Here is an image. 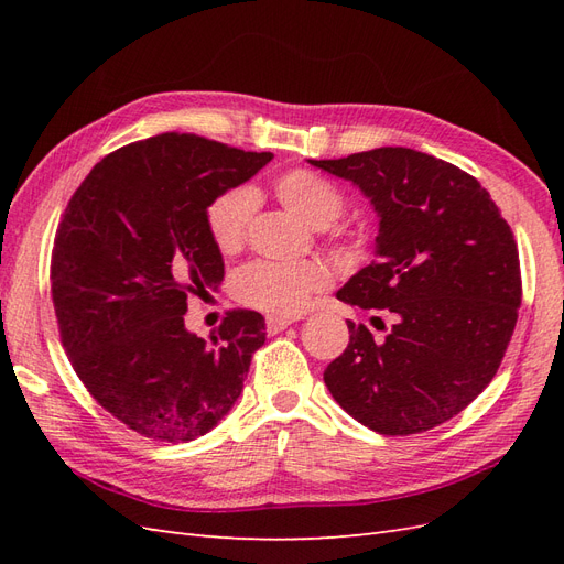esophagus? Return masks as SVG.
<instances>
[{"label":"esophagus","mask_w":564,"mask_h":564,"mask_svg":"<svg viewBox=\"0 0 564 564\" xmlns=\"http://www.w3.org/2000/svg\"><path fill=\"white\" fill-rule=\"evenodd\" d=\"M289 324H294V317H280V315H268L265 317V332L268 334H280Z\"/></svg>","instance_id":"obj_1"}]
</instances>
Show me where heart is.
I'll list each match as a JSON object with an SVG mask.
<instances>
[{
	"mask_svg": "<svg viewBox=\"0 0 564 564\" xmlns=\"http://www.w3.org/2000/svg\"><path fill=\"white\" fill-rule=\"evenodd\" d=\"M275 195L284 207L311 228H327L344 212L338 187L311 169H294L275 181ZM259 197L247 185L214 197L207 207V228L214 245L232 253L242 247ZM332 284V268L317 259L292 263L253 261L235 275V296L249 308L270 315H296L315 292Z\"/></svg>",
	"mask_w": 564,
	"mask_h": 564,
	"instance_id": "obj_1",
	"label": "heart"
}]
</instances>
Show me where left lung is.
I'll return each mask as SVG.
<instances>
[{
    "label": "left lung",
    "mask_w": 564,
    "mask_h": 564,
    "mask_svg": "<svg viewBox=\"0 0 564 564\" xmlns=\"http://www.w3.org/2000/svg\"><path fill=\"white\" fill-rule=\"evenodd\" d=\"M350 181L379 216L377 261L336 299L386 311L383 338L348 322L324 371L332 398L367 429L412 435L449 421L497 373L522 301L518 245L470 174L412 148L308 160Z\"/></svg>",
    "instance_id": "obj_1"
}]
</instances>
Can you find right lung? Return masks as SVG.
<instances>
[{
  "label": "right lung",
  "mask_w": 564,
  "mask_h": 564,
  "mask_svg": "<svg viewBox=\"0 0 564 564\" xmlns=\"http://www.w3.org/2000/svg\"><path fill=\"white\" fill-rule=\"evenodd\" d=\"M272 160L195 133H162L100 160L67 202L51 296L79 381L115 419L158 442H191L245 388L265 319L232 311L212 340L187 332V294L224 282L207 207Z\"/></svg>",
  "instance_id": "add662e5"
}]
</instances>
